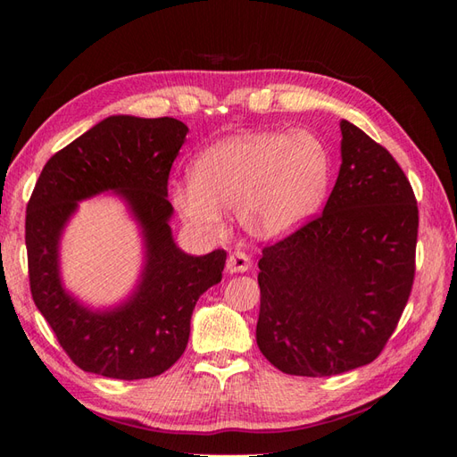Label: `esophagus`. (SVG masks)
Instances as JSON below:
<instances>
[{
    "instance_id": "1",
    "label": "esophagus",
    "mask_w": 457,
    "mask_h": 457,
    "mask_svg": "<svg viewBox=\"0 0 457 457\" xmlns=\"http://www.w3.org/2000/svg\"><path fill=\"white\" fill-rule=\"evenodd\" d=\"M226 269H228V273H231V275H234V273H245V270L251 269V259H249V255L241 253V251H234V253L228 257Z\"/></svg>"
}]
</instances>
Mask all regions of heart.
Segmentation results:
<instances>
[{"label":"heart","mask_w":457,"mask_h":457,"mask_svg":"<svg viewBox=\"0 0 457 457\" xmlns=\"http://www.w3.org/2000/svg\"><path fill=\"white\" fill-rule=\"evenodd\" d=\"M329 177V151L314 133H247L204 149L190 180L172 188V204L198 231L216 234L221 210H236L245 234L277 239L314 216Z\"/></svg>","instance_id":"obj_1"}]
</instances>
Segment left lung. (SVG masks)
<instances>
[{"label": "left lung", "instance_id": "left-lung-1", "mask_svg": "<svg viewBox=\"0 0 457 457\" xmlns=\"http://www.w3.org/2000/svg\"><path fill=\"white\" fill-rule=\"evenodd\" d=\"M342 164L324 212L259 259L257 345L283 373L371 363L409 303L419 206L393 154L342 120Z\"/></svg>", "mask_w": 457, "mask_h": 457}]
</instances>
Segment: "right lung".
<instances>
[{
	"mask_svg": "<svg viewBox=\"0 0 457 457\" xmlns=\"http://www.w3.org/2000/svg\"><path fill=\"white\" fill-rule=\"evenodd\" d=\"M188 128L174 118L110 115L53 154L27 204L29 280L68 357L110 378L157 377L179 361L198 298L221 280L226 251L194 257L174 244L167 182ZM113 193L138 223L144 267L121 303L92 309L62 283L60 241L79 201Z\"/></svg>",
	"mask_w": 457,
	"mask_h": 457,
	"instance_id": "1",
	"label": "right lung"
}]
</instances>
